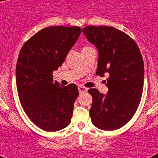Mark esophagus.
Returning a JSON list of instances; mask_svg holds the SVG:
<instances>
[{"mask_svg": "<svg viewBox=\"0 0 158 158\" xmlns=\"http://www.w3.org/2000/svg\"><path fill=\"white\" fill-rule=\"evenodd\" d=\"M79 92L80 93V94H83V93H85V92H87V90H88V89L87 88H84V87L83 86H79Z\"/></svg>", "mask_w": 158, "mask_h": 158, "instance_id": "1", "label": "esophagus"}]
</instances>
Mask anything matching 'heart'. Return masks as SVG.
Here are the masks:
<instances>
[{"instance_id":"obj_1","label":"heart","mask_w":158,"mask_h":158,"mask_svg":"<svg viewBox=\"0 0 158 158\" xmlns=\"http://www.w3.org/2000/svg\"><path fill=\"white\" fill-rule=\"evenodd\" d=\"M85 48H87V47H85V48H84L83 49H85Z\"/></svg>"}]
</instances>
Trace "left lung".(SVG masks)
Returning <instances> with one entry per match:
<instances>
[{
	"label": "left lung",
	"mask_w": 158,
	"mask_h": 158,
	"mask_svg": "<svg viewBox=\"0 0 158 158\" xmlns=\"http://www.w3.org/2000/svg\"><path fill=\"white\" fill-rule=\"evenodd\" d=\"M87 39L98 51L97 74L106 79L107 94L96 89L89 110L92 122L103 130H115L127 124L136 112L143 89L144 67L139 48L126 33L109 26L83 28Z\"/></svg>",
	"instance_id": "left-lung-1"
}]
</instances>
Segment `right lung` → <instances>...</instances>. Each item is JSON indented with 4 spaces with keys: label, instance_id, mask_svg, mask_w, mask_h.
<instances>
[{
    "label": "right lung",
    "instance_id": "add662e5",
    "mask_svg": "<svg viewBox=\"0 0 158 158\" xmlns=\"http://www.w3.org/2000/svg\"><path fill=\"white\" fill-rule=\"evenodd\" d=\"M80 33L79 27H48L31 37L19 54V98L29 119L45 131L60 130L71 121L78 88L53 81L52 72L63 64Z\"/></svg>",
    "mask_w": 158,
    "mask_h": 158
}]
</instances>
